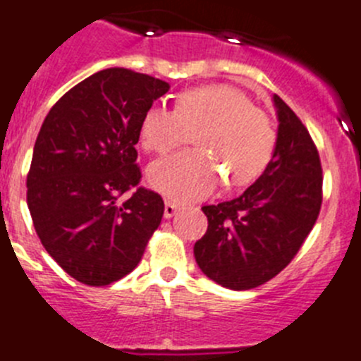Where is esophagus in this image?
<instances>
[{"label":"esophagus","mask_w":361,"mask_h":361,"mask_svg":"<svg viewBox=\"0 0 361 361\" xmlns=\"http://www.w3.org/2000/svg\"><path fill=\"white\" fill-rule=\"evenodd\" d=\"M180 209V204H176V202L173 201H166V208H164V216L166 219H171V216H174V213Z\"/></svg>","instance_id":"34e87169"}]
</instances>
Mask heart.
<instances>
[{"label": "heart", "instance_id": "1", "mask_svg": "<svg viewBox=\"0 0 361 361\" xmlns=\"http://www.w3.org/2000/svg\"><path fill=\"white\" fill-rule=\"evenodd\" d=\"M195 130L197 148L162 157L148 169L149 185L176 201L206 197L220 174L229 187L252 183L277 148V130L268 114L226 84L185 90L174 109L152 106L141 118L139 141L146 152L166 153Z\"/></svg>", "mask_w": 361, "mask_h": 361}]
</instances>
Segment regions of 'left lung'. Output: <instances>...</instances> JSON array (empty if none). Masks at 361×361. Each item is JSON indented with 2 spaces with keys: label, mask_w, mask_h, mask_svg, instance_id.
Segmentation results:
<instances>
[{
  "label": "left lung",
  "mask_w": 361,
  "mask_h": 361,
  "mask_svg": "<svg viewBox=\"0 0 361 361\" xmlns=\"http://www.w3.org/2000/svg\"><path fill=\"white\" fill-rule=\"evenodd\" d=\"M279 114L274 159L240 197L202 206L208 229L195 241L202 274L222 288L264 284L295 259L323 202V169L309 130L275 95Z\"/></svg>",
  "instance_id": "8db88e82"
}]
</instances>
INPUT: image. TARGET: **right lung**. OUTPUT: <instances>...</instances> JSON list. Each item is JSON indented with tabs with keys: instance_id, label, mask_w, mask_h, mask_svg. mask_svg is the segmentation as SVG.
<instances>
[{
	"instance_id": "1",
	"label": "right lung",
	"mask_w": 361,
	"mask_h": 361,
	"mask_svg": "<svg viewBox=\"0 0 361 361\" xmlns=\"http://www.w3.org/2000/svg\"><path fill=\"white\" fill-rule=\"evenodd\" d=\"M169 92L128 68L93 73L52 106L35 142L26 197L52 259L86 286H109L141 261L164 201L139 187L141 118ZM128 191L130 196H127Z\"/></svg>"
}]
</instances>
